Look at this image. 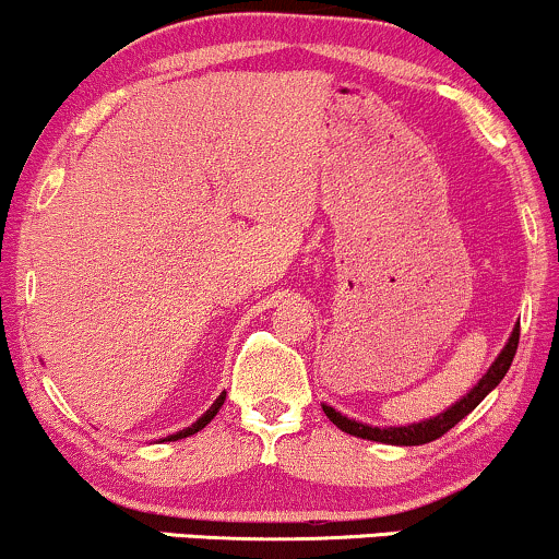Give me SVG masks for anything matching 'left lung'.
I'll return each mask as SVG.
<instances>
[{
	"instance_id": "obj_1",
	"label": "left lung",
	"mask_w": 559,
	"mask_h": 559,
	"mask_svg": "<svg viewBox=\"0 0 559 559\" xmlns=\"http://www.w3.org/2000/svg\"><path fill=\"white\" fill-rule=\"evenodd\" d=\"M518 338H521V323H518L515 329H512L510 338H507V344H504V349L499 352V357L491 362V368L486 370V376L480 378L476 386L471 389V394H465L463 400L454 402L452 407L444 409V413H441V415H436V418H431V420L413 423V426L378 428V426H368V423H360V420H349V418H346V415L336 413V409L329 407V404H323V413L329 415V420L333 423V426L342 428L344 433L360 436V439L381 441V444H396V447L428 444V441H436V439H439V436H444L449 428L457 426V423L463 420L465 415H471L473 409H476L478 404L484 402V396L489 394L493 386H499V381H502L507 370H510L512 357H515V352H518Z\"/></svg>"
}]
</instances>
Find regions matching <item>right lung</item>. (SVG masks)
I'll return each instance as SVG.
<instances>
[{"label": "right lung", "instance_id": "1", "mask_svg": "<svg viewBox=\"0 0 559 559\" xmlns=\"http://www.w3.org/2000/svg\"><path fill=\"white\" fill-rule=\"evenodd\" d=\"M223 402H226V391H223V394H221V396H217V400H215V404H213V407H210V409H207V413H204V415H202V418H199L197 423H191V426H189V428H183V431H178V433H173V436H168V439H165V441H178V439H186V436H191V433L202 431V428H204V426H207V423L215 418V415H217V409H221V407H223Z\"/></svg>", "mask_w": 559, "mask_h": 559}]
</instances>
